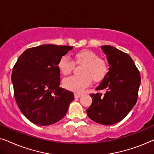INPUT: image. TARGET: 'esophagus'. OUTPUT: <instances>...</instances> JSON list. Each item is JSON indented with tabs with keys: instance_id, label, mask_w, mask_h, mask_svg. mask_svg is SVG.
<instances>
[{
	"instance_id": "34e87169",
	"label": "esophagus",
	"mask_w": 154,
	"mask_h": 154,
	"mask_svg": "<svg viewBox=\"0 0 154 154\" xmlns=\"http://www.w3.org/2000/svg\"><path fill=\"white\" fill-rule=\"evenodd\" d=\"M82 96L81 93H75V98H79Z\"/></svg>"
}]
</instances>
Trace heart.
<instances>
[{
    "label": "heart",
    "instance_id": "heart-1",
    "mask_svg": "<svg viewBox=\"0 0 154 154\" xmlns=\"http://www.w3.org/2000/svg\"><path fill=\"white\" fill-rule=\"evenodd\" d=\"M75 62L83 66L81 69V75L72 76L63 80V86L69 91L81 92L89 85L91 79L94 82H98L108 73L107 62L103 58L98 57V55L93 51L83 50L76 53ZM74 65L73 61L67 56L61 57L58 63L59 70L64 75L71 73Z\"/></svg>",
    "mask_w": 154,
    "mask_h": 154
}]
</instances>
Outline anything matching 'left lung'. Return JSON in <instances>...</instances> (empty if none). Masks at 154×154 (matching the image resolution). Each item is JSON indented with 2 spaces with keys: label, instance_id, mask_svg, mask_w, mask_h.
Segmentation results:
<instances>
[{
  "label": "left lung",
  "instance_id": "1",
  "mask_svg": "<svg viewBox=\"0 0 154 154\" xmlns=\"http://www.w3.org/2000/svg\"><path fill=\"white\" fill-rule=\"evenodd\" d=\"M101 50L109 69L96 90H103L104 94H91L92 103L87 113L98 124L111 125L125 118L136 104L141 77L128 54L108 45L101 46Z\"/></svg>",
  "mask_w": 154,
  "mask_h": 154
}]
</instances>
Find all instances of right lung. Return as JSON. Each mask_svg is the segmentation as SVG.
Wrapping results in <instances>:
<instances>
[{
    "label": "right lung",
    "instance_id": "obj_1",
    "mask_svg": "<svg viewBox=\"0 0 154 154\" xmlns=\"http://www.w3.org/2000/svg\"><path fill=\"white\" fill-rule=\"evenodd\" d=\"M72 46L45 44L26 49L14 65V96L22 114L32 123L46 126L64 118L72 92L59 87L58 63Z\"/></svg>",
    "mask_w": 154,
    "mask_h": 154
}]
</instances>
